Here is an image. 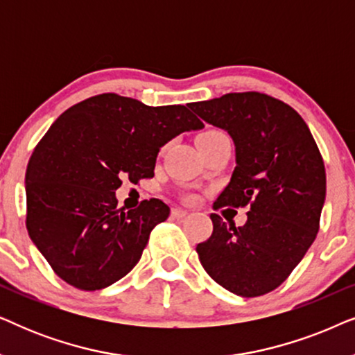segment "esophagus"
I'll return each mask as SVG.
<instances>
[{
    "label": "esophagus",
    "instance_id": "obj_1",
    "mask_svg": "<svg viewBox=\"0 0 355 355\" xmlns=\"http://www.w3.org/2000/svg\"><path fill=\"white\" fill-rule=\"evenodd\" d=\"M171 216H173V218H178V220H181V218L187 216V211L182 210V208H173V210H171Z\"/></svg>",
    "mask_w": 355,
    "mask_h": 355
}]
</instances>
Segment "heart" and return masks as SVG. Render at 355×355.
<instances>
[{
	"instance_id": "heart-1",
	"label": "heart",
	"mask_w": 355,
	"mask_h": 355,
	"mask_svg": "<svg viewBox=\"0 0 355 355\" xmlns=\"http://www.w3.org/2000/svg\"><path fill=\"white\" fill-rule=\"evenodd\" d=\"M223 135H226L225 132H221V130L218 129H210V130H205V132L198 134L197 135V140H203V139H216V137H223Z\"/></svg>"
}]
</instances>
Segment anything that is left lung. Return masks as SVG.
Returning <instances> with one entry per match:
<instances>
[{
	"label": "left lung",
	"instance_id": "left-lung-1",
	"mask_svg": "<svg viewBox=\"0 0 355 355\" xmlns=\"http://www.w3.org/2000/svg\"><path fill=\"white\" fill-rule=\"evenodd\" d=\"M189 108L225 129L236 145V168L213 208H249L242 226L211 213V236L197 245L200 263L232 294L271 293L320 230L327 196L322 153L297 111L260 92L226 94Z\"/></svg>",
	"mask_w": 355,
	"mask_h": 355
}]
</instances>
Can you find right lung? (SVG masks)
I'll use <instances>...</instances> for the list:
<instances>
[{
    "label": "right lung",
    "instance_id": "1",
    "mask_svg": "<svg viewBox=\"0 0 355 355\" xmlns=\"http://www.w3.org/2000/svg\"><path fill=\"white\" fill-rule=\"evenodd\" d=\"M202 128L182 105L147 106L116 94L90 96L51 124L27 164L26 226L62 281L103 289L137 265L169 207L150 198L123 211L114 192L124 178H153L159 148Z\"/></svg>",
    "mask_w": 355,
    "mask_h": 355
}]
</instances>
